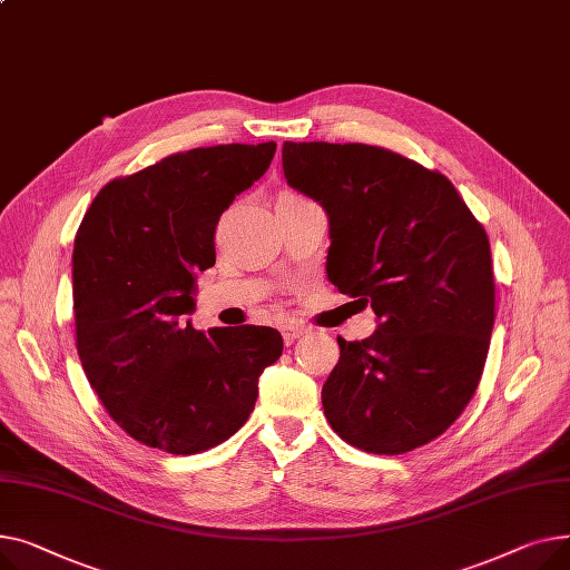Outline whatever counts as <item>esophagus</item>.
I'll use <instances>...</instances> for the list:
<instances>
[{
	"label": "esophagus",
	"mask_w": 570,
	"mask_h": 570,
	"mask_svg": "<svg viewBox=\"0 0 570 570\" xmlns=\"http://www.w3.org/2000/svg\"><path fill=\"white\" fill-rule=\"evenodd\" d=\"M281 333H283V341H285L287 345H292V343L298 341L301 336H306L308 328L296 324V322H283V324H281Z\"/></svg>",
	"instance_id": "1"
}]
</instances>
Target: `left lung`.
<instances>
[{
	"label": "left lung",
	"instance_id": "8db88e82",
	"mask_svg": "<svg viewBox=\"0 0 570 570\" xmlns=\"http://www.w3.org/2000/svg\"><path fill=\"white\" fill-rule=\"evenodd\" d=\"M283 173L328 216L326 276L377 328L338 338L324 414L367 453L432 442L470 403L490 347V242L440 173L371 145L285 142Z\"/></svg>",
	"mask_w": 570,
	"mask_h": 570
}]
</instances>
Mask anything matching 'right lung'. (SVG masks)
Instances as JSON below:
<instances>
[{"label":"right lung","mask_w":570,"mask_h":570,"mask_svg":"<svg viewBox=\"0 0 570 570\" xmlns=\"http://www.w3.org/2000/svg\"><path fill=\"white\" fill-rule=\"evenodd\" d=\"M276 142L173 154L100 188L73 246L76 343L108 414L147 446L193 455L237 432L257 380L283 354L272 326L193 328L214 232Z\"/></svg>","instance_id":"right-lung-1"}]
</instances>
